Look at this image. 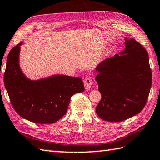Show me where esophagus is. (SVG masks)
<instances>
[{
    "label": "esophagus",
    "mask_w": 160,
    "mask_h": 160,
    "mask_svg": "<svg viewBox=\"0 0 160 160\" xmlns=\"http://www.w3.org/2000/svg\"><path fill=\"white\" fill-rule=\"evenodd\" d=\"M84 87H85V89L89 90L93 84L92 79H91L90 77L85 78V80L84 81Z\"/></svg>",
    "instance_id": "obj_1"
}]
</instances>
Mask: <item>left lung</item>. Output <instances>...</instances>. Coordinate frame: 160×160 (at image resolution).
I'll return each mask as SVG.
<instances>
[{"label": "left lung", "mask_w": 160, "mask_h": 160, "mask_svg": "<svg viewBox=\"0 0 160 160\" xmlns=\"http://www.w3.org/2000/svg\"><path fill=\"white\" fill-rule=\"evenodd\" d=\"M125 49L101 62L96 80L102 98L96 113L107 122H121L142 111L148 98L152 73L148 52L133 38Z\"/></svg>", "instance_id": "obj_1"}]
</instances>
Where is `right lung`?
I'll list each match as a JSON object with an SVG mask.
<instances>
[{"label": "right lung", "mask_w": 160, "mask_h": 160, "mask_svg": "<svg viewBox=\"0 0 160 160\" xmlns=\"http://www.w3.org/2000/svg\"><path fill=\"white\" fill-rule=\"evenodd\" d=\"M20 42L7 58L4 83L12 106L20 116L38 124H52L67 113L71 97L84 90L82 78L54 75L31 80L19 64Z\"/></svg>", "instance_id": "obj_1"}]
</instances>
